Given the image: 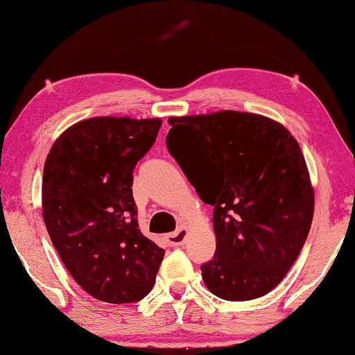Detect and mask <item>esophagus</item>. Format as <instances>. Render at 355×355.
Returning <instances> with one entry per match:
<instances>
[{"instance_id":"esophagus-1","label":"esophagus","mask_w":355,"mask_h":355,"mask_svg":"<svg viewBox=\"0 0 355 355\" xmlns=\"http://www.w3.org/2000/svg\"><path fill=\"white\" fill-rule=\"evenodd\" d=\"M187 227H180V230H177L175 232H170V234L165 237L167 239V244L170 245V248H180V245H183V242H185L187 239Z\"/></svg>"}]
</instances>
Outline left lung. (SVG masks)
I'll return each mask as SVG.
<instances>
[{
  "instance_id": "8db88e82",
  "label": "left lung",
  "mask_w": 355,
  "mask_h": 355,
  "mask_svg": "<svg viewBox=\"0 0 355 355\" xmlns=\"http://www.w3.org/2000/svg\"><path fill=\"white\" fill-rule=\"evenodd\" d=\"M168 123V152L214 206L216 254L201 266L206 288L227 302L263 297L297 260L315 213L298 141L275 119L232 110Z\"/></svg>"
}]
</instances>
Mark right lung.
I'll return each instance as SVG.
<instances>
[{
  "label": "right lung",
  "mask_w": 355,
  "mask_h": 355,
  "mask_svg": "<svg viewBox=\"0 0 355 355\" xmlns=\"http://www.w3.org/2000/svg\"><path fill=\"white\" fill-rule=\"evenodd\" d=\"M162 119L98 116L67 128L44 164L42 216L75 282L100 302L142 300L165 250L142 234L132 170Z\"/></svg>",
  "instance_id": "add662e5"
}]
</instances>
